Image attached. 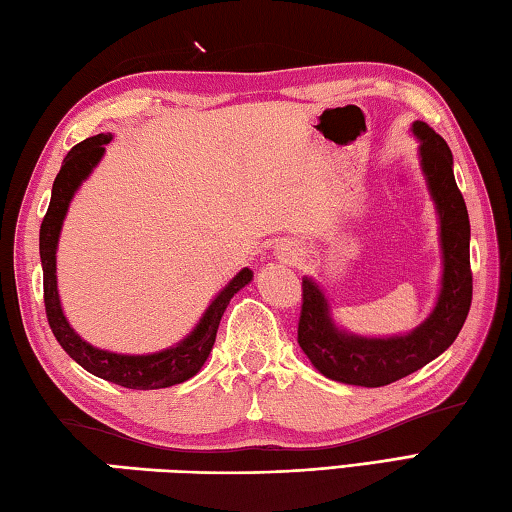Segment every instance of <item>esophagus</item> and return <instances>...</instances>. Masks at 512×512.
I'll return each mask as SVG.
<instances>
[{
	"label": "esophagus",
	"instance_id": "1",
	"mask_svg": "<svg viewBox=\"0 0 512 512\" xmlns=\"http://www.w3.org/2000/svg\"><path fill=\"white\" fill-rule=\"evenodd\" d=\"M275 255H277V259H282V262L293 264V262H297V257L302 255V250H300V246L293 244V241H286V244L277 246Z\"/></svg>",
	"mask_w": 512,
	"mask_h": 512
}]
</instances>
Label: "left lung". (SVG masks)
<instances>
[{
    "label": "left lung",
    "instance_id": "left-lung-1",
    "mask_svg": "<svg viewBox=\"0 0 512 512\" xmlns=\"http://www.w3.org/2000/svg\"><path fill=\"white\" fill-rule=\"evenodd\" d=\"M418 163L439 217L441 282L427 318L398 336H358L333 320L331 302L313 277H302L297 342L322 376L345 385L383 387L414 374L457 340L472 302L470 219L454 181L448 143L423 120H414Z\"/></svg>",
    "mask_w": 512,
    "mask_h": 512
}]
</instances>
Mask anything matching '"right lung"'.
<instances>
[{
    "instance_id": "add662e5",
    "label": "right lung",
    "mask_w": 512,
    "mask_h": 512,
    "mask_svg": "<svg viewBox=\"0 0 512 512\" xmlns=\"http://www.w3.org/2000/svg\"><path fill=\"white\" fill-rule=\"evenodd\" d=\"M111 134L91 136L87 141L78 143L62 161L58 176L53 181L51 203L46 210V217L40 226V259L44 273V306L46 318H49L51 331L60 347L69 356L85 367L89 374H94L109 383L127 387V389H163L185 383V380L197 376L201 367L215 345L217 329L221 315L228 309V304L237 291L246 284L253 282V271L241 268L232 280L212 297L208 309L197 322L188 336L176 342V345L154 351V353H116L107 349H98L82 340L76 329L71 327L67 315L62 311L60 293H58V275H55V264H58V241L64 217H67L69 206L80 185L85 183L96 165L105 156V145L111 141Z\"/></svg>"
}]
</instances>
